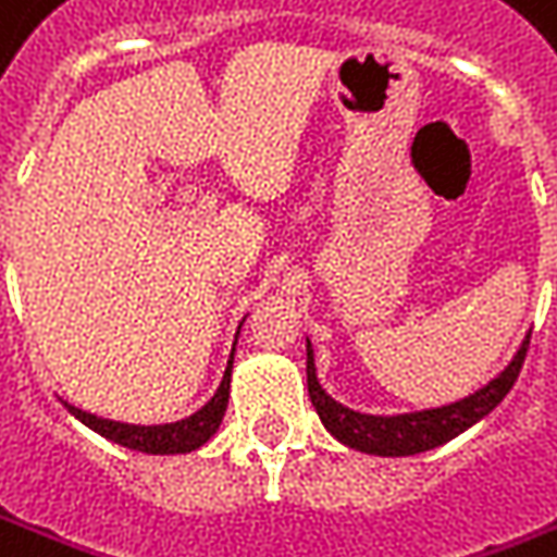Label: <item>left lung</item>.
Instances as JSON below:
<instances>
[{"label": "left lung", "mask_w": 557, "mask_h": 557, "mask_svg": "<svg viewBox=\"0 0 557 557\" xmlns=\"http://www.w3.org/2000/svg\"><path fill=\"white\" fill-rule=\"evenodd\" d=\"M528 344H531V334L522 341L516 359L507 364V371L495 376L488 386H482L476 395L455 400L449 407L404 416L356 413V410H349L344 404H337L332 395H325V388L319 386L317 380L313 349L307 344V392H310V400L317 407L322 425L329 428L337 441L346 443L349 449H359V453L368 455H416L453 441L461 431H468L473 422H480L482 416L492 413L497 404L507 398L512 383L519 380Z\"/></svg>", "instance_id": "1"}]
</instances>
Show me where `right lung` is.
<instances>
[{
  "instance_id": "1",
  "label": "right lung",
  "mask_w": 557,
  "mask_h": 557,
  "mask_svg": "<svg viewBox=\"0 0 557 557\" xmlns=\"http://www.w3.org/2000/svg\"><path fill=\"white\" fill-rule=\"evenodd\" d=\"M232 359H235V352H232ZM232 359H228V368H225L223 383L216 388V395L198 413H193L189 419H181V422H171V425H126V422H111V419L84 413V410H77L72 404H65V407L84 425L99 431L108 441L126 446V449H138V453L150 455L193 453L201 443L211 441L220 422H223L225 404H228V383H232Z\"/></svg>"
}]
</instances>
